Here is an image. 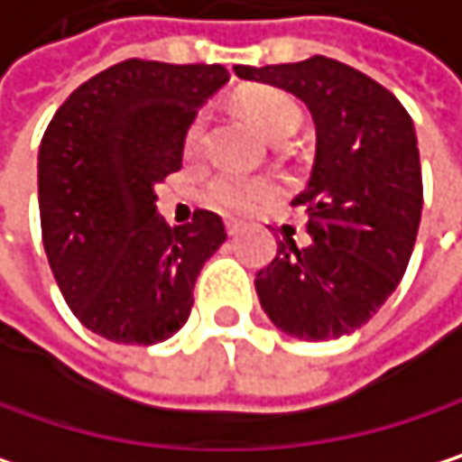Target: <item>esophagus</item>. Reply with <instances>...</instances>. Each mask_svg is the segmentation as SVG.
<instances>
[{"instance_id": "34e87169", "label": "esophagus", "mask_w": 462, "mask_h": 462, "mask_svg": "<svg viewBox=\"0 0 462 462\" xmlns=\"http://www.w3.org/2000/svg\"><path fill=\"white\" fill-rule=\"evenodd\" d=\"M224 226H226V236H229V238H238V236H241V224H238V221H226Z\"/></svg>"}]
</instances>
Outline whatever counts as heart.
I'll list each match as a JSON object with an SVG mask.
<instances>
[{
  "label": "heart",
  "mask_w": 462,
  "mask_h": 462,
  "mask_svg": "<svg viewBox=\"0 0 462 462\" xmlns=\"http://www.w3.org/2000/svg\"><path fill=\"white\" fill-rule=\"evenodd\" d=\"M241 107L271 140L290 137L303 118L300 105L287 91L273 86H260L246 91L241 97ZM205 140H208V110H197L183 132V153L189 159H197L205 151ZM276 189H279L276 180L265 175H238L229 170H218L202 183L199 197L213 210L241 216V213H252L265 199H271Z\"/></svg>",
  "instance_id": "1"
}]
</instances>
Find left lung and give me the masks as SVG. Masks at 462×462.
<instances>
[{
    "instance_id": "obj_1",
    "label": "left lung",
    "mask_w": 462,
    "mask_h": 462,
    "mask_svg": "<svg viewBox=\"0 0 462 462\" xmlns=\"http://www.w3.org/2000/svg\"><path fill=\"white\" fill-rule=\"evenodd\" d=\"M236 72L295 94L317 124L314 172L292 199L311 244H279L254 279L260 303L300 341L355 333L395 292L414 252L422 167L411 116L382 83L328 56Z\"/></svg>"
}]
</instances>
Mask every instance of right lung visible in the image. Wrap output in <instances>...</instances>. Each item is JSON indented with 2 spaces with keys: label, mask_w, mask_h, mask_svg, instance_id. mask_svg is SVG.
<instances>
[{
  "label": "right lung",
  "mask_w": 462,
  "mask_h": 462,
  "mask_svg": "<svg viewBox=\"0 0 462 462\" xmlns=\"http://www.w3.org/2000/svg\"><path fill=\"white\" fill-rule=\"evenodd\" d=\"M229 80L221 64L118 61L78 86L40 143V226L53 279L91 333L151 346L178 333L194 282L226 241L210 210L183 226L156 216L180 170L183 132Z\"/></svg>",
  "instance_id": "obj_1"
}]
</instances>
